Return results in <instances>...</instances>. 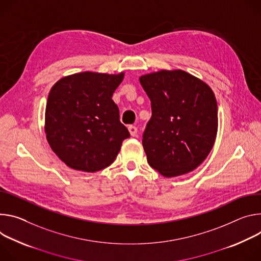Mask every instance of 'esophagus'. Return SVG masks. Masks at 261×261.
<instances>
[{
    "label": "esophagus",
    "mask_w": 261,
    "mask_h": 261,
    "mask_svg": "<svg viewBox=\"0 0 261 261\" xmlns=\"http://www.w3.org/2000/svg\"><path fill=\"white\" fill-rule=\"evenodd\" d=\"M128 130H129V134H130V136H132V137L137 136L138 128H137L136 126H134V125H129V126H128Z\"/></svg>",
    "instance_id": "esophagus-1"
}]
</instances>
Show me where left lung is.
I'll use <instances>...</instances> for the list:
<instances>
[{"label":"left lung","instance_id":"obj_1","mask_svg":"<svg viewBox=\"0 0 261 261\" xmlns=\"http://www.w3.org/2000/svg\"><path fill=\"white\" fill-rule=\"evenodd\" d=\"M151 101L142 144L148 164L165 177L195 170L207 158L218 132V105L211 87L184 70L140 76Z\"/></svg>","mask_w":261,"mask_h":261}]
</instances>
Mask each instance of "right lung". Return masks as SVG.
<instances>
[{"instance_id": "right-lung-1", "label": "right lung", "mask_w": 261, "mask_h": 261, "mask_svg": "<svg viewBox=\"0 0 261 261\" xmlns=\"http://www.w3.org/2000/svg\"><path fill=\"white\" fill-rule=\"evenodd\" d=\"M124 72L85 71L64 76L48 93L44 132L51 150L68 167L96 172L120 151L127 128L113 99Z\"/></svg>"}]
</instances>
